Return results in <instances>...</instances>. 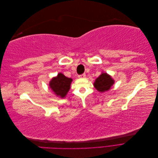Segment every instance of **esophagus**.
I'll list each match as a JSON object with an SVG mask.
<instances>
[{"label":"esophagus","mask_w":158,"mask_h":158,"mask_svg":"<svg viewBox=\"0 0 158 158\" xmlns=\"http://www.w3.org/2000/svg\"><path fill=\"white\" fill-rule=\"evenodd\" d=\"M78 78H85V74H84L79 75L78 76Z\"/></svg>","instance_id":"esophagus-1"}]
</instances>
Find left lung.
Returning a JSON list of instances; mask_svg holds the SVG:
<instances>
[{"instance_id": "1", "label": "left lung", "mask_w": 158, "mask_h": 158, "mask_svg": "<svg viewBox=\"0 0 158 158\" xmlns=\"http://www.w3.org/2000/svg\"><path fill=\"white\" fill-rule=\"evenodd\" d=\"M114 83V81L111 76L106 73H102L95 79L94 85L98 92L103 93L111 89Z\"/></svg>"}]
</instances>
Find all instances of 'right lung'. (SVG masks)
I'll use <instances>...</instances> for the list:
<instances>
[{
    "label": "right lung",
    "instance_id": "1",
    "mask_svg": "<svg viewBox=\"0 0 158 158\" xmlns=\"http://www.w3.org/2000/svg\"><path fill=\"white\" fill-rule=\"evenodd\" d=\"M73 79L66 77L62 73H59L56 77L52 78L49 82V87L57 96L64 98L70 88Z\"/></svg>",
    "mask_w": 158,
    "mask_h": 158
}]
</instances>
